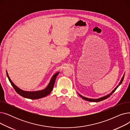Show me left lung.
Masks as SVG:
<instances>
[{
  "instance_id": "left-lung-1",
  "label": "left lung",
  "mask_w": 130,
  "mask_h": 130,
  "mask_svg": "<svg viewBox=\"0 0 130 130\" xmlns=\"http://www.w3.org/2000/svg\"><path fill=\"white\" fill-rule=\"evenodd\" d=\"M124 75H123V77H122V79H121V81H120V82L119 83V85L116 87L115 88H114V90H113V91H112V92L111 93H110V94H108V95H106V96H103V97H102V98H99V99H88V98H85V97H84V96H83L82 95H81L80 94H79V96L82 98L83 100H86V101H90V102H100V101H103V100H105V99H107V98H108L109 97H110L111 95L115 91V90L117 89V88L122 84V82H123V79H124Z\"/></svg>"
}]
</instances>
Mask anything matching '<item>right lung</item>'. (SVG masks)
<instances>
[{
  "instance_id": "obj_1",
  "label": "right lung",
  "mask_w": 130,
  "mask_h": 130,
  "mask_svg": "<svg viewBox=\"0 0 130 130\" xmlns=\"http://www.w3.org/2000/svg\"><path fill=\"white\" fill-rule=\"evenodd\" d=\"M6 73H7V77L8 78V79L10 82V83H11V85H12V86L13 87V88H14L16 92L18 94L21 95L22 96L27 98V99H29L31 100H36V99H39L42 98L47 96V95L52 92L53 88L54 87V86L55 82L56 77L58 75V74L59 73V72H57L54 75L52 76L48 85H47V86L45 88V89L40 90V91H34H34L33 92L25 91L22 90L20 89V88H18L11 81L10 77H9L8 73L7 71H6Z\"/></svg>"
}]
</instances>
